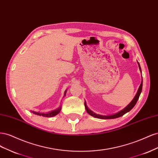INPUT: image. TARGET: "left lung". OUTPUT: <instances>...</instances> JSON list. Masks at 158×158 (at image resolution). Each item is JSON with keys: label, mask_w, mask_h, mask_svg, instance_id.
Returning <instances> with one entry per match:
<instances>
[{"label": "left lung", "mask_w": 158, "mask_h": 158, "mask_svg": "<svg viewBox=\"0 0 158 158\" xmlns=\"http://www.w3.org/2000/svg\"><path fill=\"white\" fill-rule=\"evenodd\" d=\"M138 63V66H139V69L140 70V73H142V70H141V68H140V64L137 61ZM142 82L143 81L142 80V82H141V84L139 86V88H138V92L136 94V95L135 96V98H133V99L131 101V102L129 103L128 106L127 107H125V108H124L123 109H122L121 111H118L116 113L114 114H109V115H102V114H97L95 113L94 112H93L92 110H90L86 105V102H85V103H84V105H85V110H86L87 113L90 114L91 116H92L94 117H95V118H101V119H111V118H118V117H120L121 116H123V114H125V113H128V111H130L131 110L135 107V106L136 105L137 101L138 98H139L140 97V95L142 92Z\"/></svg>", "instance_id": "obj_1"}]
</instances>
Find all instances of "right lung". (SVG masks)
Returning a JSON list of instances; mask_svg holds the SVG:
<instances>
[{"mask_svg": "<svg viewBox=\"0 0 158 158\" xmlns=\"http://www.w3.org/2000/svg\"><path fill=\"white\" fill-rule=\"evenodd\" d=\"M66 91H67V90L66 89L65 92H64V97L66 95ZM60 111H61V106H60L59 108H57V109H55V110H52V111H49V112H47V113L36 112V111H31V112L33 113V114H37V115L43 116V117H54V116L56 115V114H58L60 113Z\"/></svg>", "mask_w": 158, "mask_h": 158, "instance_id": "right-lung-1", "label": "right lung"}]
</instances>
